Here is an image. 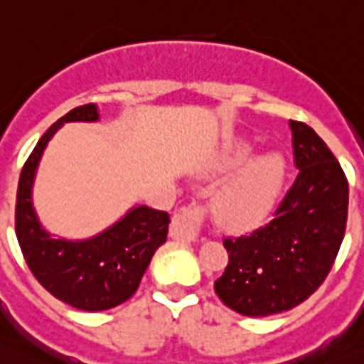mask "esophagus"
<instances>
[{"label": "esophagus", "mask_w": 364, "mask_h": 364, "mask_svg": "<svg viewBox=\"0 0 364 364\" xmlns=\"http://www.w3.org/2000/svg\"><path fill=\"white\" fill-rule=\"evenodd\" d=\"M205 211L202 205H183L181 210L171 219L170 236L173 240H181V242H194L200 236V228L204 223Z\"/></svg>", "instance_id": "esophagus-1"}]
</instances>
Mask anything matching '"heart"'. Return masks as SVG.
Segmentation results:
<instances>
[{
  "label": "heart",
  "instance_id": "obj_1",
  "mask_svg": "<svg viewBox=\"0 0 364 364\" xmlns=\"http://www.w3.org/2000/svg\"><path fill=\"white\" fill-rule=\"evenodd\" d=\"M251 159L247 145H234L225 156L227 168H240ZM285 179V160L279 154H268L257 160L243 176L219 194L215 202V215L230 227H253L260 223L282 194Z\"/></svg>",
  "mask_w": 364,
  "mask_h": 364
}]
</instances>
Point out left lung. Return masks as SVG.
<instances>
[{
  "label": "left lung",
  "instance_id": "1",
  "mask_svg": "<svg viewBox=\"0 0 364 364\" xmlns=\"http://www.w3.org/2000/svg\"><path fill=\"white\" fill-rule=\"evenodd\" d=\"M293 132L299 176L264 227L225 238L228 264L217 296L242 316L287 311L321 287L346 234L348 179L327 143L299 121Z\"/></svg>",
  "mask_w": 364,
  "mask_h": 364
}]
</instances>
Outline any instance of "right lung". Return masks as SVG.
Returning <instances> with one entry per match:
<instances>
[{"instance_id":"add662e5","label":"right lung","mask_w":364,"mask_h":364,"mask_svg":"<svg viewBox=\"0 0 364 364\" xmlns=\"http://www.w3.org/2000/svg\"><path fill=\"white\" fill-rule=\"evenodd\" d=\"M98 119L96 105H81L43 134L20 171L14 210L16 238L31 274L53 296L85 311L109 310L136 293L170 225L166 211L137 205L113 227L82 242L56 240L41 227L31 204V187L48 139L64 122Z\"/></svg>"}]
</instances>
